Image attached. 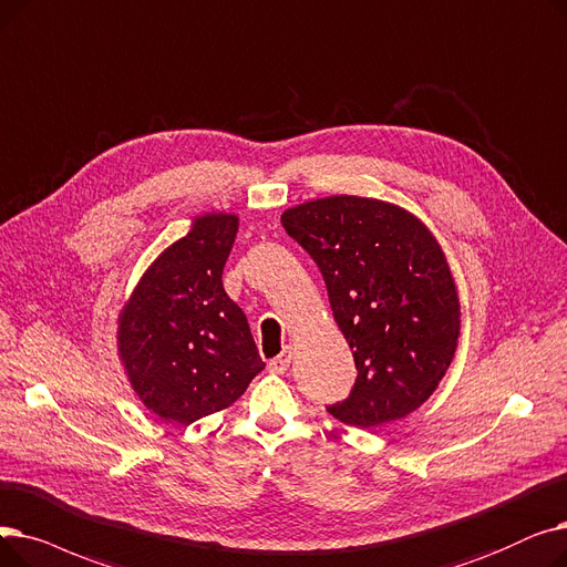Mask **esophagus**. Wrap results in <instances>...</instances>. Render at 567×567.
I'll return each instance as SVG.
<instances>
[{
	"mask_svg": "<svg viewBox=\"0 0 567 567\" xmlns=\"http://www.w3.org/2000/svg\"><path fill=\"white\" fill-rule=\"evenodd\" d=\"M290 360H292V353H290V350H284L281 355H277V358L269 360L267 369L272 371V373H284V371H288V367H290Z\"/></svg>",
	"mask_w": 567,
	"mask_h": 567,
	"instance_id": "esophagus-1",
	"label": "esophagus"
}]
</instances>
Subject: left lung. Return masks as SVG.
<instances>
[{"instance_id": "8db88e82", "label": "left lung", "mask_w": 567, "mask_h": 567, "mask_svg": "<svg viewBox=\"0 0 567 567\" xmlns=\"http://www.w3.org/2000/svg\"><path fill=\"white\" fill-rule=\"evenodd\" d=\"M281 224L320 267L358 367L353 392L328 411L360 429L417 411L462 334L460 292L434 233L413 212L362 196L288 207Z\"/></svg>"}]
</instances>
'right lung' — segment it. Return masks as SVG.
I'll return each mask as SVG.
<instances>
[{
  "mask_svg": "<svg viewBox=\"0 0 567 567\" xmlns=\"http://www.w3.org/2000/svg\"><path fill=\"white\" fill-rule=\"evenodd\" d=\"M239 219L205 212L145 269L117 316V355L143 406L192 424L235 403L265 369L249 322L224 290Z\"/></svg>",
  "mask_w": 567,
  "mask_h": 567,
  "instance_id": "obj_1",
  "label": "right lung"
}]
</instances>
